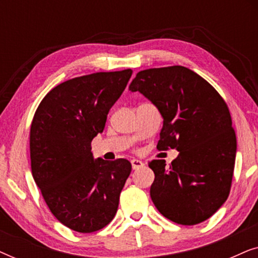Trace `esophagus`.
I'll use <instances>...</instances> for the list:
<instances>
[{"label":"esophagus","instance_id":"34e87169","mask_svg":"<svg viewBox=\"0 0 258 258\" xmlns=\"http://www.w3.org/2000/svg\"><path fill=\"white\" fill-rule=\"evenodd\" d=\"M132 165H133V169L134 170H137V169H141L144 167V163L141 160H137V158H134L132 160Z\"/></svg>","mask_w":258,"mask_h":258}]
</instances>
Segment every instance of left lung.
<instances>
[{"label": "left lung", "mask_w": 258, "mask_h": 258, "mask_svg": "<svg viewBox=\"0 0 258 258\" xmlns=\"http://www.w3.org/2000/svg\"><path fill=\"white\" fill-rule=\"evenodd\" d=\"M129 90L142 94L162 115L157 149L179 153L169 168L164 160L149 162L155 207L178 224L208 220L228 199L237 151L223 98L203 77L182 66L142 70Z\"/></svg>", "instance_id": "1"}]
</instances>
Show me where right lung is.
<instances>
[{
	"label": "right lung",
	"instance_id": "1",
	"mask_svg": "<svg viewBox=\"0 0 258 258\" xmlns=\"http://www.w3.org/2000/svg\"><path fill=\"white\" fill-rule=\"evenodd\" d=\"M133 70L96 73L66 81L45 95L30 128L33 177L52 215L72 230L93 232L111 222L132 172L124 158L91 153L108 112Z\"/></svg>",
	"mask_w": 258,
	"mask_h": 258
}]
</instances>
